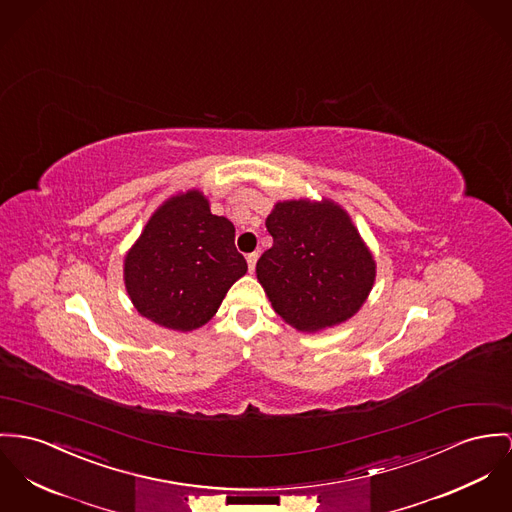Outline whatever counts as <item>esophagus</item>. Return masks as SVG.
I'll use <instances>...</instances> for the list:
<instances>
[{"label":"esophagus","instance_id":"esophagus-1","mask_svg":"<svg viewBox=\"0 0 512 512\" xmlns=\"http://www.w3.org/2000/svg\"><path fill=\"white\" fill-rule=\"evenodd\" d=\"M245 259H247L249 273H253V271H255V265H257V259H259V253H249Z\"/></svg>","mask_w":512,"mask_h":512}]
</instances>
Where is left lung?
<instances>
[{
    "instance_id": "obj_1",
    "label": "left lung",
    "mask_w": 512,
    "mask_h": 512,
    "mask_svg": "<svg viewBox=\"0 0 512 512\" xmlns=\"http://www.w3.org/2000/svg\"><path fill=\"white\" fill-rule=\"evenodd\" d=\"M265 226L273 247L257 261V280L288 325L315 333L362 308L376 280V261L341 204L282 200Z\"/></svg>"
}]
</instances>
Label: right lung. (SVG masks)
Instances as JSON below:
<instances>
[{"instance_id":"obj_1","label":"right lung","mask_w":512,"mask_h":512,"mask_svg":"<svg viewBox=\"0 0 512 512\" xmlns=\"http://www.w3.org/2000/svg\"><path fill=\"white\" fill-rule=\"evenodd\" d=\"M234 224L210 212L202 191L167 198L124 255V286L138 314L173 331H195L247 273Z\"/></svg>"}]
</instances>
